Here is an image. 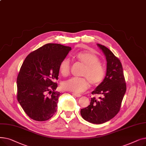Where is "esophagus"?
<instances>
[{
    "mask_svg": "<svg viewBox=\"0 0 146 146\" xmlns=\"http://www.w3.org/2000/svg\"><path fill=\"white\" fill-rule=\"evenodd\" d=\"M72 95L76 97H80L82 95L80 94H76V93H72Z\"/></svg>",
    "mask_w": 146,
    "mask_h": 146,
    "instance_id": "1",
    "label": "esophagus"
}]
</instances>
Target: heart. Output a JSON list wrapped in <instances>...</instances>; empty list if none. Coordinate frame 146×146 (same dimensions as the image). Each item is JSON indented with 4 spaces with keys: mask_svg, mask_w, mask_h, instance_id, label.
<instances>
[{
    "mask_svg": "<svg viewBox=\"0 0 146 146\" xmlns=\"http://www.w3.org/2000/svg\"><path fill=\"white\" fill-rule=\"evenodd\" d=\"M75 58L84 64L80 75L85 77L72 78L63 82L61 85L63 89L80 93L89 88V82L92 85H98L102 82L105 77V70L96 54L90 51H83L76 54ZM70 70V61L65 58L60 63V73L63 76H67Z\"/></svg>",
    "mask_w": 146,
    "mask_h": 146,
    "instance_id": "obj_1",
    "label": "heart"
}]
</instances>
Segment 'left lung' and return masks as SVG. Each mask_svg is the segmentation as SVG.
<instances>
[{
	"instance_id": "8db88e82",
	"label": "left lung",
	"mask_w": 146,
	"mask_h": 146,
	"mask_svg": "<svg viewBox=\"0 0 146 146\" xmlns=\"http://www.w3.org/2000/svg\"><path fill=\"white\" fill-rule=\"evenodd\" d=\"M107 61L106 73L104 80L92 94L102 97L92 98L90 105L80 110L82 118L91 123L101 124L113 118L119 111L127 87L123 68L120 60L105 46L97 44Z\"/></svg>"
}]
</instances>
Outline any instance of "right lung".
Segmentation results:
<instances>
[{
	"label": "right lung",
	"instance_id": "right-lung-1",
	"mask_svg": "<svg viewBox=\"0 0 146 146\" xmlns=\"http://www.w3.org/2000/svg\"><path fill=\"white\" fill-rule=\"evenodd\" d=\"M71 47L49 43L31 52L17 78V99L27 115L38 121L51 118L61 93L56 91L59 65Z\"/></svg>",
	"mask_w": 146,
	"mask_h": 146
}]
</instances>
